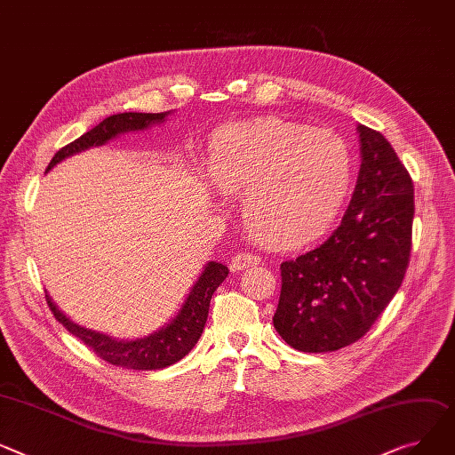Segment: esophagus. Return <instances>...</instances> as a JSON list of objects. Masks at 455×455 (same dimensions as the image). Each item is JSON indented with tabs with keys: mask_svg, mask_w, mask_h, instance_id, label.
Returning <instances> with one entry per match:
<instances>
[{
	"mask_svg": "<svg viewBox=\"0 0 455 455\" xmlns=\"http://www.w3.org/2000/svg\"><path fill=\"white\" fill-rule=\"evenodd\" d=\"M261 263V258L256 256V254H251V252H239L232 258L230 261V270L234 272H239V270H245L249 267H254V265H259Z\"/></svg>",
	"mask_w": 455,
	"mask_h": 455,
	"instance_id": "1",
	"label": "esophagus"
}]
</instances>
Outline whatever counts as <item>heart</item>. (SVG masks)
Wrapping results in <instances>:
<instances>
[{
  "mask_svg": "<svg viewBox=\"0 0 455 455\" xmlns=\"http://www.w3.org/2000/svg\"><path fill=\"white\" fill-rule=\"evenodd\" d=\"M206 166L218 190L241 194L247 232L276 251L304 247L331 228L353 173L340 135L283 118L220 130L208 144Z\"/></svg>",
  "mask_w": 455,
  "mask_h": 455,
  "instance_id": "b5f03b06",
  "label": "heart"
}]
</instances>
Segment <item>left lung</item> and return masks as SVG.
<instances>
[{"instance_id":"left-lung-1","label":"left lung","mask_w":455,"mask_h":455,"mask_svg":"<svg viewBox=\"0 0 455 455\" xmlns=\"http://www.w3.org/2000/svg\"><path fill=\"white\" fill-rule=\"evenodd\" d=\"M360 170L340 227L282 263L272 318L294 349L327 353L362 339L399 291L411 249L413 183L382 133L356 126Z\"/></svg>"}]
</instances>
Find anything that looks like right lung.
Listing matches in <instances>:
<instances>
[{
    "label": "right lung",
    "mask_w": 455,
    "mask_h": 455,
    "mask_svg": "<svg viewBox=\"0 0 455 455\" xmlns=\"http://www.w3.org/2000/svg\"><path fill=\"white\" fill-rule=\"evenodd\" d=\"M172 113L173 111H164V113L126 111V113L111 115L104 118L99 126L84 133L80 139L73 140L66 148L56 151L45 173L51 172L58 163H62L68 157H73L76 154H82V151L89 148L104 146L109 140L124 133L146 132L151 126L164 124L168 115ZM227 276H228L227 265L218 261H208L203 267L196 283L190 287V292L187 294L183 306L179 307L173 318L163 327H159L157 331L149 332V335L140 339H115L108 335V332L84 327L73 322L64 311H60L47 291H45V298L54 318L62 323L71 335H75L85 346L93 349L100 358H104L113 366L148 371V370L168 368L192 351V347L197 344V340L201 339V332L204 329L212 294L216 292V289L223 283Z\"/></svg>",
    "instance_id": "1"
}]
</instances>
